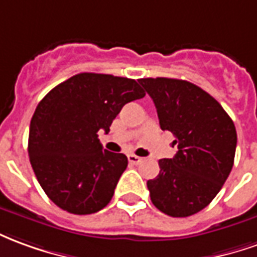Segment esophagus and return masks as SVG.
Here are the masks:
<instances>
[{
	"label": "esophagus",
	"mask_w": 257,
	"mask_h": 257,
	"mask_svg": "<svg viewBox=\"0 0 257 257\" xmlns=\"http://www.w3.org/2000/svg\"><path fill=\"white\" fill-rule=\"evenodd\" d=\"M128 158V162L132 163V165H138V163H141L143 162V158H140V156H137V155H128L127 156Z\"/></svg>",
	"instance_id": "1"
}]
</instances>
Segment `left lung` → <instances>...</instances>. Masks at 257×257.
Returning <instances> with one entry per match:
<instances>
[{"mask_svg":"<svg viewBox=\"0 0 257 257\" xmlns=\"http://www.w3.org/2000/svg\"><path fill=\"white\" fill-rule=\"evenodd\" d=\"M152 98L162 130L174 136L177 154L161 159V172L148 180L151 201L172 217L201 212L230 174L236 148L231 117L210 94L190 81L140 79Z\"/></svg>","mask_w":257,"mask_h":257,"instance_id":"1","label":"left lung"}]
</instances>
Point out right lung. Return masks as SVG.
I'll use <instances>...</instances> for the list:
<instances>
[{"label":"right lung","instance_id":"right-lung-1","mask_svg":"<svg viewBox=\"0 0 257 257\" xmlns=\"http://www.w3.org/2000/svg\"><path fill=\"white\" fill-rule=\"evenodd\" d=\"M145 96L138 81L112 74L79 73L40 101L30 121L29 158L51 201L73 214L108 205L127 156L103 149L98 132H109L125 103Z\"/></svg>","mask_w":257,"mask_h":257}]
</instances>
